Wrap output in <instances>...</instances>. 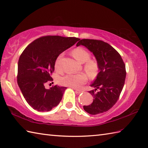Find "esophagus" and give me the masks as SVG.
Instances as JSON below:
<instances>
[{"label":"esophagus","instance_id":"esophagus-1","mask_svg":"<svg viewBox=\"0 0 148 148\" xmlns=\"http://www.w3.org/2000/svg\"><path fill=\"white\" fill-rule=\"evenodd\" d=\"M74 90H75V92H76V93H78V94L83 92L82 90H77V89H74Z\"/></svg>","mask_w":148,"mask_h":148}]
</instances>
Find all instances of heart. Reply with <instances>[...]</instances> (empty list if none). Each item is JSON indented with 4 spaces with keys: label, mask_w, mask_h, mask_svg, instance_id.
Segmentation results:
<instances>
[{
    "label": "heart",
    "mask_w": 148,
    "mask_h": 148,
    "mask_svg": "<svg viewBox=\"0 0 148 148\" xmlns=\"http://www.w3.org/2000/svg\"><path fill=\"white\" fill-rule=\"evenodd\" d=\"M72 54L78 62L84 63V69L88 76L93 78L95 77L99 71V64L95 60H90V53L83 48L79 47L72 50ZM62 56V54L60 55L56 59L55 64L56 70H59V60ZM88 81V77L85 74H67L59 79V83L63 86L79 89L84 85Z\"/></svg>",
    "instance_id": "1"
}]
</instances>
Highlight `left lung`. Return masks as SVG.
Instances as JSON below:
<instances>
[{
	"mask_svg": "<svg viewBox=\"0 0 148 148\" xmlns=\"http://www.w3.org/2000/svg\"><path fill=\"white\" fill-rule=\"evenodd\" d=\"M83 45L95 55L99 72L89 91L93 97L92 104L84 106V111L90 114H98L109 111L120 95L126 77L125 64L116 50L103 40L83 39L76 46Z\"/></svg>",
	"mask_w": 148,
	"mask_h": 148,
	"instance_id": "1",
	"label": "left lung"
}]
</instances>
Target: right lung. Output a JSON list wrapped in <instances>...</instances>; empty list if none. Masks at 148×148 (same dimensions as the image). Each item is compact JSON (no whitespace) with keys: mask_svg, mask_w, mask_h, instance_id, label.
Segmentation results:
<instances>
[{"mask_svg":"<svg viewBox=\"0 0 148 148\" xmlns=\"http://www.w3.org/2000/svg\"><path fill=\"white\" fill-rule=\"evenodd\" d=\"M80 39L59 36H45L28 45L18 60L17 82L24 98L33 109L49 111L57 106L66 87L45 84L53 81L56 58Z\"/></svg>","mask_w":148,"mask_h":148,"instance_id":"obj_1","label":"right lung"}]
</instances>
